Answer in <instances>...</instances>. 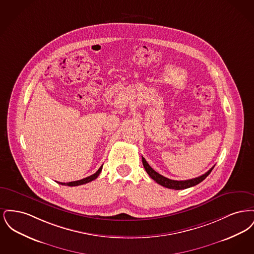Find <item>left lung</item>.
Returning a JSON list of instances; mask_svg holds the SVG:
<instances>
[{
    "mask_svg": "<svg viewBox=\"0 0 254 254\" xmlns=\"http://www.w3.org/2000/svg\"><path fill=\"white\" fill-rule=\"evenodd\" d=\"M142 162H143V165H144V168H145L146 173L150 176V178H152L154 181L158 183L159 185L165 187V188H168V189H171V190H185V189H189L190 187H193L198 185L199 183L205 180V178L208 176V174L211 172V170L213 169L214 167H212L211 169H209L208 171H206L205 174L199 176V177H196L193 179H190V180H185V181H176V180H170L169 178L159 174L158 172H156L154 169H152L148 164L147 162L145 161V159L144 157H142Z\"/></svg>",
    "mask_w": 254,
    "mask_h": 254,
    "instance_id": "left-lung-1",
    "label": "left lung"
}]
</instances>
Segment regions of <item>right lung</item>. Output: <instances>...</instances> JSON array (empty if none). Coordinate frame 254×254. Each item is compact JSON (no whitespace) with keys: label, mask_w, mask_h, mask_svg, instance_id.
Masks as SVG:
<instances>
[{"label":"right lung","mask_w":254,"mask_h":254,"mask_svg":"<svg viewBox=\"0 0 254 254\" xmlns=\"http://www.w3.org/2000/svg\"><path fill=\"white\" fill-rule=\"evenodd\" d=\"M102 169H103V166H101V167H100V169H98L94 174H92V175H90V176H88V177H86V178H84V179H82V180L69 182V183H61V182H57V183H58V184H60V185H63V186H68V187H76V186L84 185V184H86V183H89V182L95 180L97 177L99 176V174L101 173Z\"/></svg>","instance_id":"right-lung-1"}]
</instances>
